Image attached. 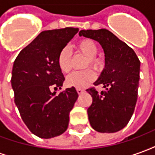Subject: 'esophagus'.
Wrapping results in <instances>:
<instances>
[{"mask_svg":"<svg viewBox=\"0 0 155 155\" xmlns=\"http://www.w3.org/2000/svg\"><path fill=\"white\" fill-rule=\"evenodd\" d=\"M76 91H77V93L79 94H82V93H83V92L84 91L83 89H81V88H77V89H76Z\"/></svg>","mask_w":155,"mask_h":155,"instance_id":"esophagus-1","label":"esophagus"}]
</instances>
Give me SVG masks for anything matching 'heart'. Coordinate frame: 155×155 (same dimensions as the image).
<instances>
[{"mask_svg":"<svg viewBox=\"0 0 155 155\" xmlns=\"http://www.w3.org/2000/svg\"><path fill=\"white\" fill-rule=\"evenodd\" d=\"M79 50L87 56L85 66H91L98 70L102 65V61L96 56L98 53L97 44L91 39H84L81 41L77 45ZM58 66L63 73H68L71 71V54L67 47L63 48L58 54ZM95 79V74L92 70H85L82 71H74L69 74L65 83L70 87L84 88L91 84Z\"/></svg>","mask_w":155,"mask_h":155,"instance_id":"b5f03b06","label":"heart"}]
</instances>
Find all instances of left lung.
<instances>
[{"instance_id": "left-lung-1", "label": "left lung", "mask_w": 155, "mask_h": 155, "mask_svg": "<svg viewBox=\"0 0 155 155\" xmlns=\"http://www.w3.org/2000/svg\"><path fill=\"white\" fill-rule=\"evenodd\" d=\"M79 35L98 41L105 56L104 71L94 83L104 90H86L92 97L87 110L90 124L100 133L117 132L126 126L135 108L140 61L132 48L106 29L83 30Z\"/></svg>"}]
</instances>
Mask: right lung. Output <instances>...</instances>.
<instances>
[{
	"mask_svg": "<svg viewBox=\"0 0 155 155\" xmlns=\"http://www.w3.org/2000/svg\"><path fill=\"white\" fill-rule=\"evenodd\" d=\"M78 31L73 27L42 31L14 61L11 82L15 105L30 131L42 139L67 130L77 91L67 88L56 94L51 87L61 89L64 77L58 66V54Z\"/></svg>",
	"mask_w": 155,
	"mask_h": 155,
	"instance_id": "obj_1",
	"label": "right lung"
}]
</instances>
